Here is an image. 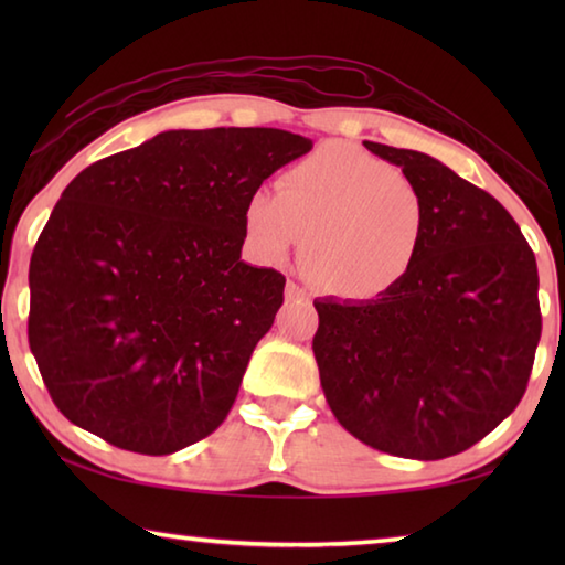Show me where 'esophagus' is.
Here are the masks:
<instances>
[{"instance_id":"1","label":"esophagus","mask_w":565,"mask_h":565,"mask_svg":"<svg viewBox=\"0 0 565 565\" xmlns=\"http://www.w3.org/2000/svg\"><path fill=\"white\" fill-rule=\"evenodd\" d=\"M286 301H309V294H306L299 284L289 281L286 284Z\"/></svg>"}]
</instances>
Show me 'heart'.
I'll return each instance as SVG.
<instances>
[{
	"label": "heart",
	"instance_id": "heart-1",
	"mask_svg": "<svg viewBox=\"0 0 565 565\" xmlns=\"http://www.w3.org/2000/svg\"><path fill=\"white\" fill-rule=\"evenodd\" d=\"M426 202L414 181L351 145H329L294 161L276 196H246V244L266 264H284L303 236V266L323 291L366 299L391 289L416 264Z\"/></svg>",
	"mask_w": 565,
	"mask_h": 565
}]
</instances>
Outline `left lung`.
<instances>
[{
  "instance_id": "obj_1",
  "label": "left lung",
  "mask_w": 565,
  "mask_h": 565,
  "mask_svg": "<svg viewBox=\"0 0 565 565\" xmlns=\"http://www.w3.org/2000/svg\"><path fill=\"white\" fill-rule=\"evenodd\" d=\"M424 194L416 264L366 301H313L333 416L371 448L438 461L519 406L541 339L539 269L513 216L420 151L363 141Z\"/></svg>"
}]
</instances>
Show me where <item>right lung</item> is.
<instances>
[{
	"label": "right lung",
	"instance_id": "1",
	"mask_svg": "<svg viewBox=\"0 0 565 565\" xmlns=\"http://www.w3.org/2000/svg\"><path fill=\"white\" fill-rule=\"evenodd\" d=\"M309 149L174 129L72 179L30 262V349L72 424L149 456L222 426L286 284L242 262L244 202Z\"/></svg>",
	"mask_w": 565,
	"mask_h": 565
}]
</instances>
